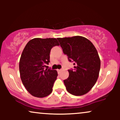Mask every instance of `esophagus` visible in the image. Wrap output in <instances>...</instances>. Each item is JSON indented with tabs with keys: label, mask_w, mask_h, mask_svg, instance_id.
<instances>
[{
	"label": "esophagus",
	"mask_w": 120,
	"mask_h": 120,
	"mask_svg": "<svg viewBox=\"0 0 120 120\" xmlns=\"http://www.w3.org/2000/svg\"><path fill=\"white\" fill-rule=\"evenodd\" d=\"M57 72H58V73H60L61 72V69H57Z\"/></svg>",
	"instance_id": "1"
}]
</instances>
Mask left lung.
I'll return each instance as SVG.
<instances>
[{
	"instance_id": "1",
	"label": "left lung",
	"mask_w": 120,
	"mask_h": 120,
	"mask_svg": "<svg viewBox=\"0 0 120 120\" xmlns=\"http://www.w3.org/2000/svg\"><path fill=\"white\" fill-rule=\"evenodd\" d=\"M57 39L69 61L75 65L74 70H68V78L64 80L66 89L75 96L86 94L94 86L99 74L100 60L96 48L83 37Z\"/></svg>"
}]
</instances>
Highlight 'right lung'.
I'll use <instances>...</instances> for the list:
<instances>
[{"mask_svg": "<svg viewBox=\"0 0 120 120\" xmlns=\"http://www.w3.org/2000/svg\"><path fill=\"white\" fill-rule=\"evenodd\" d=\"M56 46H59L56 38H34L26 44L21 56V79L27 91L35 97H46L52 93L57 72L45 67L49 63L51 49Z\"/></svg>", "mask_w": 120, "mask_h": 120, "instance_id": "right-lung-1", "label": "right lung"}]
</instances>
